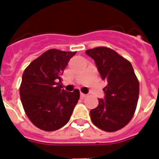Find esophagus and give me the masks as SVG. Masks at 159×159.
<instances>
[{
  "label": "esophagus",
  "instance_id": "1",
  "mask_svg": "<svg viewBox=\"0 0 159 159\" xmlns=\"http://www.w3.org/2000/svg\"><path fill=\"white\" fill-rule=\"evenodd\" d=\"M80 97L82 98V99H84V98H86V97H87V95H85V94L80 93Z\"/></svg>",
  "mask_w": 159,
  "mask_h": 159
}]
</instances>
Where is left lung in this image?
<instances>
[{
	"mask_svg": "<svg viewBox=\"0 0 159 159\" xmlns=\"http://www.w3.org/2000/svg\"><path fill=\"white\" fill-rule=\"evenodd\" d=\"M92 57L106 87L105 97L90 111L94 125L107 132L119 130L131 120L135 112L139 83L131 64L116 51L107 47L87 50Z\"/></svg>",
	"mask_w": 159,
	"mask_h": 159,
	"instance_id": "8db88e82",
	"label": "left lung"
}]
</instances>
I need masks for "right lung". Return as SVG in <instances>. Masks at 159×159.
Here are the masks:
<instances>
[{"label": "right lung", "mask_w": 159, "mask_h": 159, "mask_svg": "<svg viewBox=\"0 0 159 159\" xmlns=\"http://www.w3.org/2000/svg\"><path fill=\"white\" fill-rule=\"evenodd\" d=\"M76 52L49 49L25 68L20 96L25 114L38 128L52 131L69 121L80 91L62 89L61 75Z\"/></svg>", "instance_id": "add662e5"}]
</instances>
